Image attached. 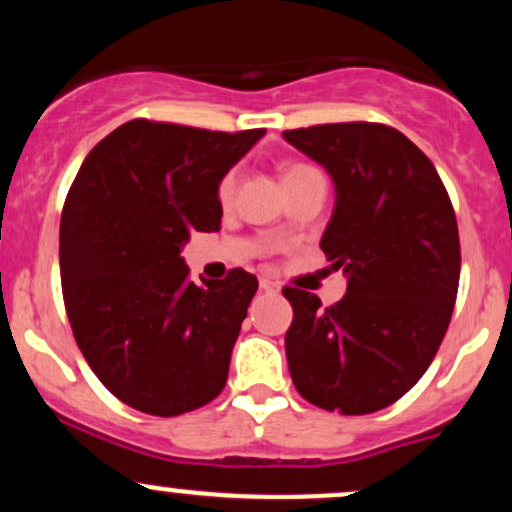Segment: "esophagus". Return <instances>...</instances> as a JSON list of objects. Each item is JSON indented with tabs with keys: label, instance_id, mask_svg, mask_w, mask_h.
Instances as JSON below:
<instances>
[{
	"label": "esophagus",
	"instance_id": "esophagus-1",
	"mask_svg": "<svg viewBox=\"0 0 512 512\" xmlns=\"http://www.w3.org/2000/svg\"><path fill=\"white\" fill-rule=\"evenodd\" d=\"M260 289L267 291V293H276V291H279V284H274L272 279H260Z\"/></svg>",
	"mask_w": 512,
	"mask_h": 512
}]
</instances>
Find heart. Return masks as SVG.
Returning <instances> with one entry per match:
<instances>
[{"instance_id": "b5f03b06", "label": "heart", "mask_w": 512, "mask_h": 512, "mask_svg": "<svg viewBox=\"0 0 512 512\" xmlns=\"http://www.w3.org/2000/svg\"><path fill=\"white\" fill-rule=\"evenodd\" d=\"M310 166H303V163H296V166H289L286 168V175L284 178H291V175L296 173H303V170H308ZM219 202L221 204H228L233 199V192H236V170H228L226 175H223L221 182H219Z\"/></svg>"}]
</instances>
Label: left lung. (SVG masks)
I'll use <instances>...</instances> for the list:
<instances>
[{"mask_svg":"<svg viewBox=\"0 0 512 512\" xmlns=\"http://www.w3.org/2000/svg\"><path fill=\"white\" fill-rule=\"evenodd\" d=\"M337 187L320 240L346 274L342 301L286 286L291 380L315 407L346 416L390 407L419 383L448 332L460 233L438 170L395 127L337 122L286 129Z\"/></svg>","mask_w":512,"mask_h":512,"instance_id":"1","label":"left lung"}]
</instances>
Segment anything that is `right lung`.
<instances>
[{
	"mask_svg": "<svg viewBox=\"0 0 512 512\" xmlns=\"http://www.w3.org/2000/svg\"><path fill=\"white\" fill-rule=\"evenodd\" d=\"M262 134L137 117L93 146L69 187L64 308L88 366L127 407L178 416L226 385L257 279L231 269L197 286L180 250L219 231V182Z\"/></svg>",
	"mask_w": 512,
	"mask_h": 512,
	"instance_id": "1",
	"label": "right lung"
}]
</instances>
